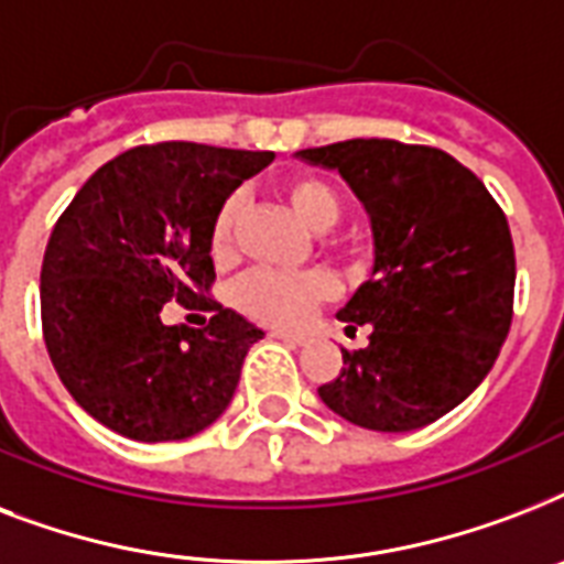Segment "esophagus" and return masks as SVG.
I'll return each mask as SVG.
<instances>
[{
  "instance_id": "obj_1",
  "label": "esophagus",
  "mask_w": 564,
  "mask_h": 564,
  "mask_svg": "<svg viewBox=\"0 0 564 564\" xmlns=\"http://www.w3.org/2000/svg\"><path fill=\"white\" fill-rule=\"evenodd\" d=\"M272 339H281L286 345H304L307 343V334H290V330H272Z\"/></svg>"
}]
</instances>
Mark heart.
Masks as SVG:
<instances>
[{
  "mask_svg": "<svg viewBox=\"0 0 564 564\" xmlns=\"http://www.w3.org/2000/svg\"><path fill=\"white\" fill-rule=\"evenodd\" d=\"M292 210L313 230H330L343 219V198L327 181L316 175H295L283 184ZM242 216V195L230 193L219 204L210 225V254L219 265H228L237 254V225ZM334 295V281L322 269L278 272L254 269L237 283V304L257 322L272 327H301L313 310Z\"/></svg>",
  "mask_w": 564,
  "mask_h": 564,
  "instance_id": "b5f03b06",
  "label": "heart"
}]
</instances>
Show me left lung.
Here are the masks:
<instances>
[{
  "mask_svg": "<svg viewBox=\"0 0 564 564\" xmlns=\"http://www.w3.org/2000/svg\"><path fill=\"white\" fill-rule=\"evenodd\" d=\"M336 170L371 219L375 265L336 316L371 325L369 345L343 351L318 398L345 421L406 433L482 383L512 325L516 248L507 216L477 175L442 149L345 140L304 149Z\"/></svg>",
  "mask_w": 564,
  "mask_h": 564,
  "instance_id": "obj_1",
  "label": "left lung"
}]
</instances>
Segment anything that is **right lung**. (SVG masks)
Instances as JSON below:
<instances>
[{"label": "right lung", "mask_w": 564, "mask_h": 564, "mask_svg": "<svg viewBox=\"0 0 564 564\" xmlns=\"http://www.w3.org/2000/svg\"><path fill=\"white\" fill-rule=\"evenodd\" d=\"M272 152L137 145L90 175L57 219L40 269L43 339L84 412L134 442L210 427L263 330L210 299L219 204ZM170 300L204 308L202 332L163 326Z\"/></svg>", "instance_id": "right-lung-1"}]
</instances>
